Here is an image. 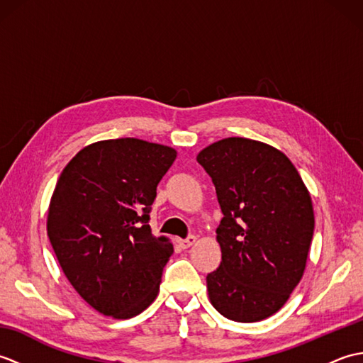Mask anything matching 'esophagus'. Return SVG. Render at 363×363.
Masks as SVG:
<instances>
[{
	"label": "esophagus",
	"mask_w": 363,
	"mask_h": 363,
	"mask_svg": "<svg viewBox=\"0 0 363 363\" xmlns=\"http://www.w3.org/2000/svg\"><path fill=\"white\" fill-rule=\"evenodd\" d=\"M177 243L181 245V248L186 250V248H190L191 245L196 243V237L195 235H189L187 238H184V240H182V238H181V240H177Z\"/></svg>",
	"instance_id": "esophagus-1"
}]
</instances>
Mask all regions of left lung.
Masks as SVG:
<instances>
[{"label":"left lung","mask_w":363,"mask_h":363,"mask_svg":"<svg viewBox=\"0 0 363 363\" xmlns=\"http://www.w3.org/2000/svg\"><path fill=\"white\" fill-rule=\"evenodd\" d=\"M196 160L223 212L221 262L206 277L211 303L238 323L272 317L304 274L315 226L309 190L282 151L251 138H223Z\"/></svg>","instance_id":"obj_1"}]
</instances>
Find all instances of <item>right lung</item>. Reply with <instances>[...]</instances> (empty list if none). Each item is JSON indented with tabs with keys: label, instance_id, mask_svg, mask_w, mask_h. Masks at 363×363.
<instances>
[{
	"label": "right lung",
	"instance_id": "right-lung-1",
	"mask_svg": "<svg viewBox=\"0 0 363 363\" xmlns=\"http://www.w3.org/2000/svg\"><path fill=\"white\" fill-rule=\"evenodd\" d=\"M176 156L172 146L140 138L101 140L84 146L59 176L46 233L73 289L106 317L133 318L159 295L173 243L146 223Z\"/></svg>",
	"mask_w": 363,
	"mask_h": 363
}]
</instances>
